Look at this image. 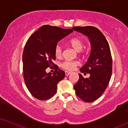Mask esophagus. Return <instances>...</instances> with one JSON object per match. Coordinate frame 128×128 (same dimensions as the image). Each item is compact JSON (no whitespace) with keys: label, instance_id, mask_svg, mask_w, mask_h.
Here are the masks:
<instances>
[{"label":"esophagus","instance_id":"obj_1","mask_svg":"<svg viewBox=\"0 0 128 128\" xmlns=\"http://www.w3.org/2000/svg\"><path fill=\"white\" fill-rule=\"evenodd\" d=\"M70 74V72H68V71H65V75L66 76H69V75Z\"/></svg>","mask_w":128,"mask_h":128}]
</instances>
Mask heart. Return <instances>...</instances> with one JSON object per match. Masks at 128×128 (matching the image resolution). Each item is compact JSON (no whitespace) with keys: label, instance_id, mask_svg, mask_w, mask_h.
Here are the masks:
<instances>
[{"label":"heart","instance_id":"obj_1","mask_svg":"<svg viewBox=\"0 0 128 128\" xmlns=\"http://www.w3.org/2000/svg\"><path fill=\"white\" fill-rule=\"evenodd\" d=\"M69 44L77 52H83V48L84 46V44L80 38H72L69 41ZM55 55L58 58H60L62 55V48L60 45H57L55 48ZM78 64L77 61L64 60L60 64V66L67 70H73Z\"/></svg>","mask_w":128,"mask_h":128}]
</instances>
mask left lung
Listing matches in <instances>:
<instances>
[{"label": "left lung", "instance_id": "1", "mask_svg": "<svg viewBox=\"0 0 128 128\" xmlns=\"http://www.w3.org/2000/svg\"><path fill=\"white\" fill-rule=\"evenodd\" d=\"M72 30L86 36L90 41V56L80 69L84 74L89 73L90 76L85 78L78 74L79 79L74 88L80 99L92 102L101 97L111 78L112 61L110 46L102 33L95 27H74Z\"/></svg>", "mask_w": 128, "mask_h": 128}]
</instances>
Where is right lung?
<instances>
[{
    "instance_id": "obj_1",
    "label": "right lung",
    "mask_w": 128,
    "mask_h": 128,
    "mask_svg": "<svg viewBox=\"0 0 128 128\" xmlns=\"http://www.w3.org/2000/svg\"><path fill=\"white\" fill-rule=\"evenodd\" d=\"M73 32L71 29L45 25L27 40L22 54L24 82L32 96L40 100L50 99L56 93L57 85L64 78V72L53 63L55 48L58 42ZM53 66L56 70L47 74Z\"/></svg>"
}]
</instances>
